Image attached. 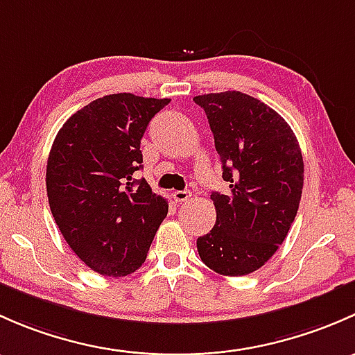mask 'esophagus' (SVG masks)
<instances>
[{"label": "esophagus", "mask_w": 355, "mask_h": 355, "mask_svg": "<svg viewBox=\"0 0 355 355\" xmlns=\"http://www.w3.org/2000/svg\"><path fill=\"white\" fill-rule=\"evenodd\" d=\"M173 198L176 200L178 203L186 202V200L191 198V191H188V189H182V191H174L173 193Z\"/></svg>", "instance_id": "obj_1"}]
</instances>
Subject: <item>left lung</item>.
Segmentation results:
<instances>
[{
    "mask_svg": "<svg viewBox=\"0 0 355 355\" xmlns=\"http://www.w3.org/2000/svg\"><path fill=\"white\" fill-rule=\"evenodd\" d=\"M193 101L207 114L229 182L227 195H210L217 220L196 241L198 254L220 275H248L273 257L294 222L304 182L301 148L286 119L248 94Z\"/></svg>",
    "mask_w": 355,
    "mask_h": 355,
    "instance_id": "obj_1",
    "label": "left lung"
}]
</instances>
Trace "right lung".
Wrapping results in <instances>:
<instances>
[{
    "label": "right lung",
    "instance_id": "obj_1",
    "mask_svg": "<svg viewBox=\"0 0 355 355\" xmlns=\"http://www.w3.org/2000/svg\"><path fill=\"white\" fill-rule=\"evenodd\" d=\"M171 98L112 94L76 111L47 159L51 214L68 246L94 272L124 277L145 261L169 205L135 179L148 123Z\"/></svg>",
    "mask_w": 355,
    "mask_h": 355
}]
</instances>
